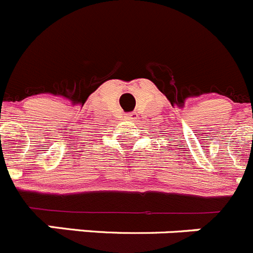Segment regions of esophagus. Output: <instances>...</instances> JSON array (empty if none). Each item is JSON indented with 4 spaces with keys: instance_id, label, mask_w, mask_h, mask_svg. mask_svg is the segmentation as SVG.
<instances>
[{
    "instance_id": "obj_1",
    "label": "esophagus",
    "mask_w": 253,
    "mask_h": 253,
    "mask_svg": "<svg viewBox=\"0 0 253 253\" xmlns=\"http://www.w3.org/2000/svg\"><path fill=\"white\" fill-rule=\"evenodd\" d=\"M125 119L129 120V122H135L138 119V114L137 113H129L125 115Z\"/></svg>"
}]
</instances>
